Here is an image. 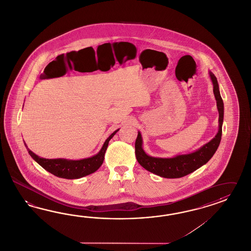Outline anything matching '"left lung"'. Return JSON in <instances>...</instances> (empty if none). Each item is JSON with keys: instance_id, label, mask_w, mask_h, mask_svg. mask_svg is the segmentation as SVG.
<instances>
[{"instance_id": "obj_1", "label": "left lung", "mask_w": 251, "mask_h": 251, "mask_svg": "<svg viewBox=\"0 0 251 251\" xmlns=\"http://www.w3.org/2000/svg\"><path fill=\"white\" fill-rule=\"evenodd\" d=\"M210 80L213 84V93L217 101V108L219 111V130L214 138L202 147L193 152L177 155L172 158H159L148 155L144 151L141 132L138 131V136L135 141V154L138 162L145 170L156 174L159 177L167 178H177L184 177L191 172L205 165L212 158L216 151L220 146L222 124L224 118V103L220 96V87L217 78L211 72H208Z\"/></svg>"}]
</instances>
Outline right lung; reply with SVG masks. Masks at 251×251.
Listing matches in <instances>:
<instances>
[{
  "instance_id": "right-lung-1",
  "label": "right lung",
  "mask_w": 251,
  "mask_h": 251,
  "mask_svg": "<svg viewBox=\"0 0 251 251\" xmlns=\"http://www.w3.org/2000/svg\"><path fill=\"white\" fill-rule=\"evenodd\" d=\"M119 129L120 128H118L112 134H110L109 138L104 141L102 147L96 155L87 159L78 160L67 159H44L39 157L35 153L30 151L25 142V147L27 148V151L31 155V158L34 159L39 165L42 166L44 170L49 171L50 173L53 174L56 177L74 179L85 177L98 170L103 163L104 155L108 147L109 141L116 134Z\"/></svg>"
}]
</instances>
